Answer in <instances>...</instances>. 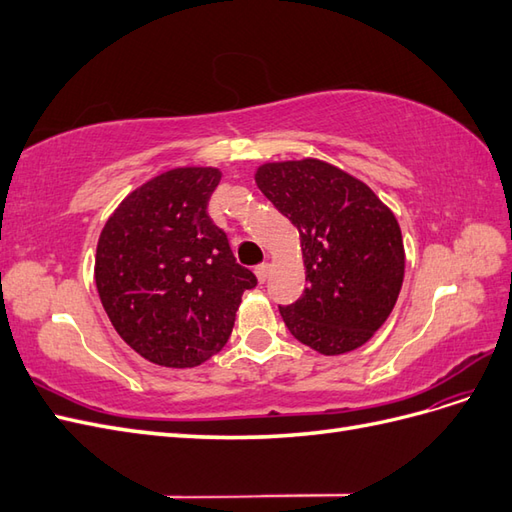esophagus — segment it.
Listing matches in <instances>:
<instances>
[{"instance_id": "obj_1", "label": "esophagus", "mask_w": 512, "mask_h": 512, "mask_svg": "<svg viewBox=\"0 0 512 512\" xmlns=\"http://www.w3.org/2000/svg\"><path fill=\"white\" fill-rule=\"evenodd\" d=\"M256 277H258V282L260 284H265L267 282V277H269V273H271V265H269V262H262V265H258L256 267Z\"/></svg>"}]
</instances>
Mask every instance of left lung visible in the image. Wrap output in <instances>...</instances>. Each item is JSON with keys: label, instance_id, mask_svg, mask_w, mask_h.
Masks as SVG:
<instances>
[{"label": "left lung", "instance_id": "left-lung-1", "mask_svg": "<svg viewBox=\"0 0 512 512\" xmlns=\"http://www.w3.org/2000/svg\"><path fill=\"white\" fill-rule=\"evenodd\" d=\"M256 183L301 237L307 288L280 305L288 331L327 356L369 342L404 282L393 211L363 181L314 158L262 164Z\"/></svg>", "mask_w": 512, "mask_h": 512}]
</instances>
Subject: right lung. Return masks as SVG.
<instances>
[{"label": "right lung", "mask_w": 512, "mask_h": 512, "mask_svg": "<svg viewBox=\"0 0 512 512\" xmlns=\"http://www.w3.org/2000/svg\"><path fill=\"white\" fill-rule=\"evenodd\" d=\"M222 173L173 168L134 190L102 228L96 286L132 350L164 367H196L230 337L256 275L232 256L207 213Z\"/></svg>", "instance_id": "obj_1"}]
</instances>
